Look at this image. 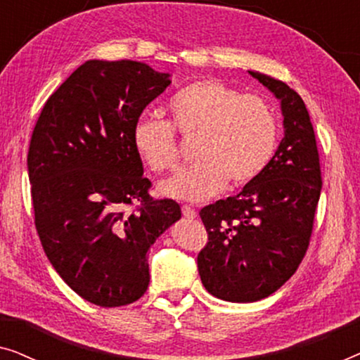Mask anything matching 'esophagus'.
Here are the masks:
<instances>
[{
	"label": "esophagus",
	"instance_id": "1",
	"mask_svg": "<svg viewBox=\"0 0 360 360\" xmlns=\"http://www.w3.org/2000/svg\"><path fill=\"white\" fill-rule=\"evenodd\" d=\"M181 213H184L185 218H188V219H195L196 218V211L191 208V206H188V205L181 206Z\"/></svg>",
	"mask_w": 360,
	"mask_h": 360
}]
</instances>
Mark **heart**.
Instances as JSON below:
<instances>
[{
    "label": "heart",
    "mask_w": 360,
    "mask_h": 360,
    "mask_svg": "<svg viewBox=\"0 0 360 360\" xmlns=\"http://www.w3.org/2000/svg\"><path fill=\"white\" fill-rule=\"evenodd\" d=\"M170 122L141 116L132 124L137 155L157 174L175 170L181 152L176 133L195 142L198 162L164 181L165 196L203 201L226 185H249L272 159L278 121L272 105L262 96L243 95L219 80H200L181 88L169 101Z\"/></svg>",
    "instance_id": "b5f03b06"
}]
</instances>
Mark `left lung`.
<instances>
[{"label": "left lung", "mask_w": 360, "mask_h": 360, "mask_svg": "<svg viewBox=\"0 0 360 360\" xmlns=\"http://www.w3.org/2000/svg\"><path fill=\"white\" fill-rule=\"evenodd\" d=\"M249 73L280 100L285 136L257 179L200 211L208 233L198 254L201 282L213 297L233 303L267 298L297 272L323 185L316 137L302 96L287 83Z\"/></svg>", "instance_id": "8db88e82"}]
</instances>
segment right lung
Masks as SVG:
<instances>
[{"instance_id": "right-lung-1", "label": "right lung", "mask_w": 360, "mask_h": 360, "mask_svg": "<svg viewBox=\"0 0 360 360\" xmlns=\"http://www.w3.org/2000/svg\"><path fill=\"white\" fill-rule=\"evenodd\" d=\"M170 83L142 62L88 60L52 93L32 131L27 172L44 252L98 307L146 293L147 250L181 218L176 201L149 195L132 146V124ZM129 204L140 206L127 214Z\"/></svg>"}]
</instances>
